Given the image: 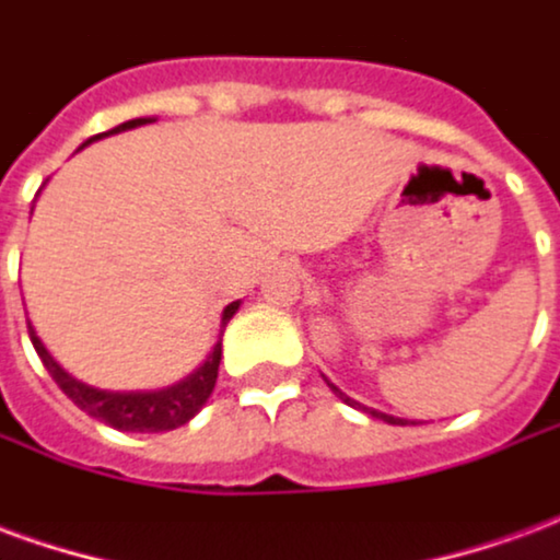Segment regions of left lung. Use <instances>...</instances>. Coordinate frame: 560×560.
Instances as JSON below:
<instances>
[{
    "label": "left lung",
    "instance_id": "1",
    "mask_svg": "<svg viewBox=\"0 0 560 560\" xmlns=\"http://www.w3.org/2000/svg\"><path fill=\"white\" fill-rule=\"evenodd\" d=\"M327 384H329V381H327ZM329 389H332V393H336V396H339L341 401H348L351 408H363L365 413H372V417H377V420L389 422V425H408V420H399V417H389V413H381V411H375V408H365V405H360V401L348 399V396H345V393H341L339 387H332V384H329Z\"/></svg>",
    "mask_w": 560,
    "mask_h": 560
}]
</instances>
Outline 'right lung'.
<instances>
[{
  "mask_svg": "<svg viewBox=\"0 0 560 560\" xmlns=\"http://www.w3.org/2000/svg\"><path fill=\"white\" fill-rule=\"evenodd\" d=\"M147 122H155V119H128L122 126L110 128V131H104V135H116V131H126V128H138L147 126ZM102 135H95L92 140H98ZM83 143V147H86ZM236 308L240 303H231L224 308V315H221V332L228 327V320L236 315ZM30 339L35 345V351L42 357L44 369L50 372L59 389L66 393L68 399L78 405L80 411H86L95 420L107 422V425H114L119 432H171L176 425H185V422L191 420L203 405H207L209 393L215 387V377H219V363H221V341H215V348L209 353L207 360L200 369H195L191 375L179 381V384H173L167 389H155V393H107V389H95L90 384H83L78 377H71L62 369V365L56 363L50 351L44 348L42 339L35 336V329L30 324Z\"/></svg>",
  "mask_w": 560,
  "mask_h": 560,
  "instance_id": "1",
  "label": "right lung"
}]
</instances>
